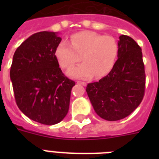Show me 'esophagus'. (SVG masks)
Listing matches in <instances>:
<instances>
[{
	"label": "esophagus",
	"mask_w": 159,
	"mask_h": 159,
	"mask_svg": "<svg viewBox=\"0 0 159 159\" xmlns=\"http://www.w3.org/2000/svg\"><path fill=\"white\" fill-rule=\"evenodd\" d=\"M77 83H78V84H81V85H82V86H87V82H80V81H78V82H77Z\"/></svg>",
	"instance_id": "34e87169"
}]
</instances>
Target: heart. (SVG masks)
I'll return each instance as SVG.
<instances>
[{
	"mask_svg": "<svg viewBox=\"0 0 159 159\" xmlns=\"http://www.w3.org/2000/svg\"><path fill=\"white\" fill-rule=\"evenodd\" d=\"M70 42L62 39L54 51L56 59L62 68L68 69L82 59L83 63L74 67L67 75L75 78L103 77L115 65L119 53L117 41L111 35L93 31H82L71 36Z\"/></svg>",
	"mask_w": 159,
	"mask_h": 159,
	"instance_id": "b5f03b06",
	"label": "heart"
}]
</instances>
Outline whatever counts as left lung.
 <instances>
[{
	"mask_svg": "<svg viewBox=\"0 0 159 159\" xmlns=\"http://www.w3.org/2000/svg\"><path fill=\"white\" fill-rule=\"evenodd\" d=\"M118 59L111 71L86 91L96 113L106 120L125 118L142 102L145 72L141 48L127 35L119 37Z\"/></svg>",
	"mask_w": 159,
	"mask_h": 159,
	"instance_id": "8db88e82",
	"label": "left lung"
}]
</instances>
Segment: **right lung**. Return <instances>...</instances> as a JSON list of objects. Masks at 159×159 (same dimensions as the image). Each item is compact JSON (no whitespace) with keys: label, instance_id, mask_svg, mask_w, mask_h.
I'll return each mask as SVG.
<instances>
[{"label":"right lung","instance_id":"1","mask_svg":"<svg viewBox=\"0 0 159 159\" xmlns=\"http://www.w3.org/2000/svg\"><path fill=\"white\" fill-rule=\"evenodd\" d=\"M56 32L30 36L16 50L10 77L19 109L32 120L52 125L67 116L75 82L62 73L54 55Z\"/></svg>","mask_w":159,"mask_h":159}]
</instances>
